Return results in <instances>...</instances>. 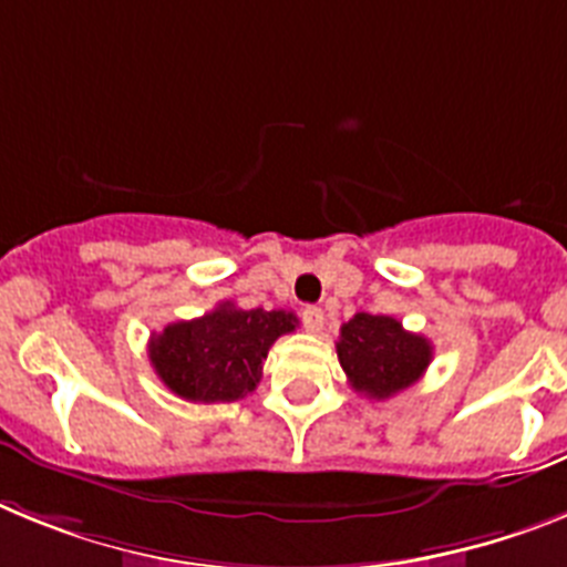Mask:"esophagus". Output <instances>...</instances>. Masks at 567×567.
<instances>
[{"label": "esophagus", "mask_w": 567, "mask_h": 567, "mask_svg": "<svg viewBox=\"0 0 567 567\" xmlns=\"http://www.w3.org/2000/svg\"><path fill=\"white\" fill-rule=\"evenodd\" d=\"M302 324H305V331L308 333H319L322 331V324H324V313L322 308H305L302 311Z\"/></svg>", "instance_id": "esophagus-1"}]
</instances>
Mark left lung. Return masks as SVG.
Listing matches in <instances>:
<instances>
[{
  "mask_svg": "<svg viewBox=\"0 0 567 567\" xmlns=\"http://www.w3.org/2000/svg\"><path fill=\"white\" fill-rule=\"evenodd\" d=\"M337 353L353 391L368 400H388L420 382L431 365L433 344L405 331L400 319L357 313L342 324Z\"/></svg>",
  "mask_w": 567,
  "mask_h": 567,
  "instance_id": "1",
  "label": "left lung"
}]
</instances>
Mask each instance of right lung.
Returning a JSON list of instances; mask_svg holds the SVG:
<instances>
[{"label": "right lung", "instance_id": "right-lung-1", "mask_svg": "<svg viewBox=\"0 0 567 567\" xmlns=\"http://www.w3.org/2000/svg\"><path fill=\"white\" fill-rule=\"evenodd\" d=\"M290 311H243L223 302L190 322L167 324L151 337L147 357L156 377L190 402H236L256 391L270 344L297 328Z\"/></svg>", "mask_w": 567, "mask_h": 567}]
</instances>
